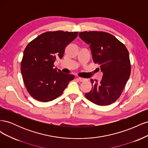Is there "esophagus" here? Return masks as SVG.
<instances>
[{
  "label": "esophagus",
  "mask_w": 148,
  "mask_h": 148,
  "mask_svg": "<svg viewBox=\"0 0 148 148\" xmlns=\"http://www.w3.org/2000/svg\"><path fill=\"white\" fill-rule=\"evenodd\" d=\"M78 81H79V82H84V81H86V79H85V78H81V77H78L77 78Z\"/></svg>",
  "instance_id": "1"
}]
</instances>
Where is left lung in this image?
<instances>
[{
	"mask_svg": "<svg viewBox=\"0 0 148 148\" xmlns=\"http://www.w3.org/2000/svg\"><path fill=\"white\" fill-rule=\"evenodd\" d=\"M90 46L92 59L99 65L103 76L99 83L91 79L92 89L85 94L87 99L98 106H108L117 101L131 73L129 53L123 43L113 35L102 31L79 33Z\"/></svg>",
	"mask_w": 148,
	"mask_h": 148,
	"instance_id": "obj_1",
	"label": "left lung"
}]
</instances>
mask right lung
I'll return each instance as SVG.
<instances>
[{"instance_id":"right-lung-1","label":"right lung","mask_w":148,"mask_h":148,"mask_svg":"<svg viewBox=\"0 0 148 148\" xmlns=\"http://www.w3.org/2000/svg\"><path fill=\"white\" fill-rule=\"evenodd\" d=\"M78 32L48 31L40 34L26 47L21 72L29 95L41 102L59 97L75 76L62 73L53 63L63 57L65 49L77 37Z\"/></svg>"}]
</instances>
